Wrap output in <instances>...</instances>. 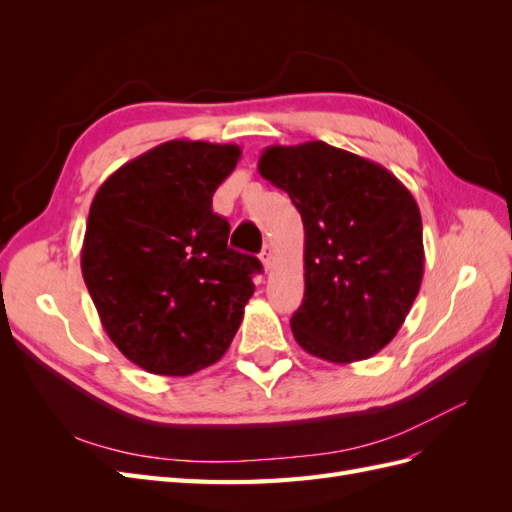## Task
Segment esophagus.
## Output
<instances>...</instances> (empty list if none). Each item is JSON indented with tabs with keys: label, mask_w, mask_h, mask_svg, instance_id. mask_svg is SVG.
<instances>
[{
	"label": "esophagus",
	"mask_w": 512,
	"mask_h": 512,
	"mask_svg": "<svg viewBox=\"0 0 512 512\" xmlns=\"http://www.w3.org/2000/svg\"><path fill=\"white\" fill-rule=\"evenodd\" d=\"M273 247L271 245H265L262 247V252H260V260H262V265H265V271H271V267H273Z\"/></svg>",
	"instance_id": "obj_1"
}]
</instances>
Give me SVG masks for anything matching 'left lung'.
<instances>
[{"label":"left lung","mask_w":512,"mask_h":512,"mask_svg":"<svg viewBox=\"0 0 512 512\" xmlns=\"http://www.w3.org/2000/svg\"><path fill=\"white\" fill-rule=\"evenodd\" d=\"M258 173L284 190L305 230L297 344L329 363L378 354L404 324L425 271L421 211L384 166L322 141L271 145Z\"/></svg>","instance_id":"1"}]
</instances>
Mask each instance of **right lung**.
Wrapping results in <instances>:
<instances>
[{"instance_id": "add662e5", "label": "right lung", "mask_w": 512, "mask_h": 512, "mask_svg": "<svg viewBox=\"0 0 512 512\" xmlns=\"http://www.w3.org/2000/svg\"><path fill=\"white\" fill-rule=\"evenodd\" d=\"M237 145L168 141L117 168L96 192L81 271L102 327L149 374L190 376L220 361L254 294L260 260L228 247L211 209Z\"/></svg>"}]
</instances>
